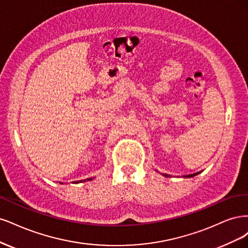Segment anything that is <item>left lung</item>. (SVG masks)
I'll return each mask as SVG.
<instances>
[{
  "label": "left lung",
  "instance_id": "obj_1",
  "mask_svg": "<svg viewBox=\"0 0 248 248\" xmlns=\"http://www.w3.org/2000/svg\"><path fill=\"white\" fill-rule=\"evenodd\" d=\"M157 172V171H156ZM202 171H200V172H197V173H194V174H188V175H185V176H183V178H190V177H194V176H196V175H198V174H200L201 173ZM165 177H170V175H168V174H163Z\"/></svg>",
  "mask_w": 248,
  "mask_h": 248
}]
</instances>
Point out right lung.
Returning <instances> with one entry per match:
<instances>
[{
  "label": "right lung",
  "mask_w": 248,
  "mask_h": 248,
  "mask_svg": "<svg viewBox=\"0 0 248 248\" xmlns=\"http://www.w3.org/2000/svg\"><path fill=\"white\" fill-rule=\"evenodd\" d=\"M93 177H92V178H87V179H84V180H79V181H73L72 183H80V182H85V181H91V180H93ZM61 185H63V182H60Z\"/></svg>",
  "instance_id": "right-lung-1"
}]
</instances>
